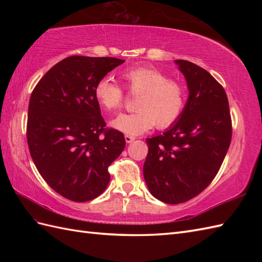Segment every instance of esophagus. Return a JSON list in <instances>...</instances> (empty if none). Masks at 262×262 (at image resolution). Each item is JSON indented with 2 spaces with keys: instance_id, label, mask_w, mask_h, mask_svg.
Wrapping results in <instances>:
<instances>
[{
  "instance_id": "34e87169",
  "label": "esophagus",
  "mask_w": 262,
  "mask_h": 262,
  "mask_svg": "<svg viewBox=\"0 0 262 262\" xmlns=\"http://www.w3.org/2000/svg\"><path fill=\"white\" fill-rule=\"evenodd\" d=\"M125 141H126V143H132L135 141V137L130 136V135H125Z\"/></svg>"
}]
</instances>
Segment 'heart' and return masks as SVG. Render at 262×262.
Returning a JSON list of instances; mask_svg holds the SVG:
<instances>
[{
    "mask_svg": "<svg viewBox=\"0 0 262 262\" xmlns=\"http://www.w3.org/2000/svg\"><path fill=\"white\" fill-rule=\"evenodd\" d=\"M122 79L130 92L138 94L135 110L121 114L110 121V126L127 135H141L157 124L165 128L181 116L186 105L187 91L182 83L157 69L140 66L122 72ZM94 97L107 110H117L124 101L122 89L109 76L100 79L94 86Z\"/></svg>",
    "mask_w": 262,
    "mask_h": 262,
    "instance_id": "b5f03b06",
    "label": "heart"
}]
</instances>
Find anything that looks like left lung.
Listing matches in <instances>:
<instances>
[{"mask_svg":"<svg viewBox=\"0 0 262 262\" xmlns=\"http://www.w3.org/2000/svg\"><path fill=\"white\" fill-rule=\"evenodd\" d=\"M187 82L181 116L163 134L147 138L143 166L149 192L165 204L196 197L219 172L230 147L232 122L226 93L207 71L174 60Z\"/></svg>","mask_w":262,"mask_h":262,"instance_id":"1","label":"left lung"}]
</instances>
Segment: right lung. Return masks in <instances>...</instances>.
Masks as SVG:
<instances>
[{
	"label": "right lung",
	"mask_w": 262,
	"mask_h": 262,
	"mask_svg": "<svg viewBox=\"0 0 262 262\" xmlns=\"http://www.w3.org/2000/svg\"><path fill=\"white\" fill-rule=\"evenodd\" d=\"M124 62L68 57L54 65L31 93L27 141L32 161L49 187L72 202L100 196L110 181L108 166L125 148L124 134L104 128L94 97L97 82Z\"/></svg>",
	"instance_id": "right-lung-1"
}]
</instances>
